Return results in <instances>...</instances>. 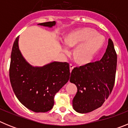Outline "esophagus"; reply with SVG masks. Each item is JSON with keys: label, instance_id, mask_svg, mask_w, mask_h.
<instances>
[{"label": "esophagus", "instance_id": "obj_1", "mask_svg": "<svg viewBox=\"0 0 128 128\" xmlns=\"http://www.w3.org/2000/svg\"><path fill=\"white\" fill-rule=\"evenodd\" d=\"M74 67V65H72V64H71L70 63V72H72V70H73Z\"/></svg>", "mask_w": 128, "mask_h": 128}]
</instances>
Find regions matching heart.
<instances>
[{"label": "heart", "mask_w": 128, "mask_h": 128, "mask_svg": "<svg viewBox=\"0 0 128 128\" xmlns=\"http://www.w3.org/2000/svg\"><path fill=\"white\" fill-rule=\"evenodd\" d=\"M104 37L99 34L96 30L90 28H82L72 31L65 38L68 47L77 46L74 56L78 63L86 64L93 60L103 46ZM64 52H68L66 48Z\"/></svg>", "instance_id": "obj_1"}]
</instances>
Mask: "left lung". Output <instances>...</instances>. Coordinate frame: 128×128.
I'll use <instances>...</instances> for the list:
<instances>
[{
	"label": "left lung",
	"mask_w": 128,
	"mask_h": 128,
	"mask_svg": "<svg viewBox=\"0 0 128 128\" xmlns=\"http://www.w3.org/2000/svg\"><path fill=\"white\" fill-rule=\"evenodd\" d=\"M117 62L114 43L109 38L101 60L72 70L70 81L78 88L72 106L77 112H91L100 107L108 99L115 84Z\"/></svg>",
	"instance_id": "left-lung-1"
}]
</instances>
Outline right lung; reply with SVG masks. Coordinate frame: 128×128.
<instances>
[{
    "label": "right lung",
    "mask_w": 128,
    "mask_h": 128,
    "mask_svg": "<svg viewBox=\"0 0 128 128\" xmlns=\"http://www.w3.org/2000/svg\"><path fill=\"white\" fill-rule=\"evenodd\" d=\"M55 21L38 25L52 28ZM15 39L11 54L10 79L16 98L26 108L34 112H47L54 106L55 94L69 80L66 62H54L45 66H32L26 62Z\"/></svg>",
    "instance_id": "1"
}]
</instances>
